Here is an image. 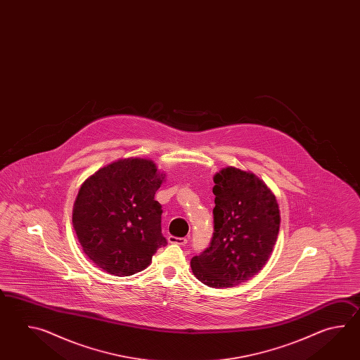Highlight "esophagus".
<instances>
[{"instance_id":"esophagus-1","label":"esophagus","mask_w":360,"mask_h":360,"mask_svg":"<svg viewBox=\"0 0 360 360\" xmlns=\"http://www.w3.org/2000/svg\"><path fill=\"white\" fill-rule=\"evenodd\" d=\"M169 242L171 245H185L188 243V239L186 238H177L174 237V236H169Z\"/></svg>"}]
</instances>
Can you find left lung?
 Instances as JSON below:
<instances>
[{"label":"left lung","mask_w":360,"mask_h":360,"mask_svg":"<svg viewBox=\"0 0 360 360\" xmlns=\"http://www.w3.org/2000/svg\"><path fill=\"white\" fill-rule=\"evenodd\" d=\"M214 181V234L191 266L202 283L226 288L264 268L276 245L281 214L274 194L253 174L226 167Z\"/></svg>","instance_id":"8db88e82"}]
</instances>
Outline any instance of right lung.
Instances as JSON below:
<instances>
[{
    "label": "right lung",
    "mask_w": 360,
    "mask_h": 360,
    "mask_svg": "<svg viewBox=\"0 0 360 360\" xmlns=\"http://www.w3.org/2000/svg\"><path fill=\"white\" fill-rule=\"evenodd\" d=\"M163 175L153 162L126 158L89 177L78 191L73 226L84 252L115 276L136 274L167 245L162 206L154 199Z\"/></svg>",
    "instance_id": "obj_1"
}]
</instances>
